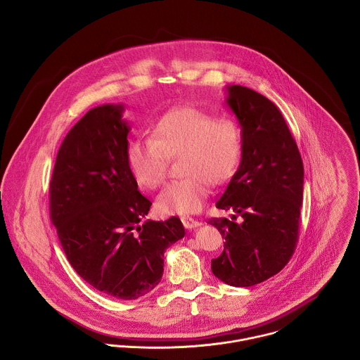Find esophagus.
<instances>
[{"mask_svg": "<svg viewBox=\"0 0 360 360\" xmlns=\"http://www.w3.org/2000/svg\"><path fill=\"white\" fill-rule=\"evenodd\" d=\"M181 221H183L184 227H186V229H188V230L195 229V227H198V226H201V224H202L200 220L193 219V217H190V216H183V217H181Z\"/></svg>", "mask_w": 360, "mask_h": 360, "instance_id": "1", "label": "esophagus"}]
</instances>
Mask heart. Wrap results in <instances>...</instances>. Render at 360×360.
I'll list each match as a JSON object with an SVG mask.
<instances>
[{"instance_id": "1", "label": "heart", "mask_w": 360, "mask_h": 360, "mask_svg": "<svg viewBox=\"0 0 360 360\" xmlns=\"http://www.w3.org/2000/svg\"><path fill=\"white\" fill-rule=\"evenodd\" d=\"M243 151L240 127L193 106L165 112L151 127V139H133L126 159L137 183L156 188L166 177L169 159L180 156V180L169 183L156 206L165 214H191L202 209L213 184L224 183Z\"/></svg>"}]
</instances>
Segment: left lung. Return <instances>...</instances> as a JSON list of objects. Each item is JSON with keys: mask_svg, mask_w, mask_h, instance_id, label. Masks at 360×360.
Wrapping results in <instances>:
<instances>
[{"mask_svg": "<svg viewBox=\"0 0 360 360\" xmlns=\"http://www.w3.org/2000/svg\"><path fill=\"white\" fill-rule=\"evenodd\" d=\"M226 103L241 126L243 151L216 207L231 209L243 220L207 221L226 240L220 257L212 259V273L229 285L251 287L277 274L294 254L304 163L281 112L270 100L234 84L227 86Z\"/></svg>", "mask_w": 360, "mask_h": 360, "instance_id": "8db88e82", "label": "left lung"}]
</instances>
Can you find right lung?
Wrapping results in <instances>:
<instances>
[{
  "mask_svg": "<svg viewBox=\"0 0 360 360\" xmlns=\"http://www.w3.org/2000/svg\"><path fill=\"white\" fill-rule=\"evenodd\" d=\"M122 103L90 109L65 137L50 183V214L76 273L116 300H137L160 283L163 254L186 234L179 217L144 220L151 201L127 159Z\"/></svg>",
  "mask_w": 360,
  "mask_h": 360,
  "instance_id": "add662e5",
  "label": "right lung"
}]
</instances>
